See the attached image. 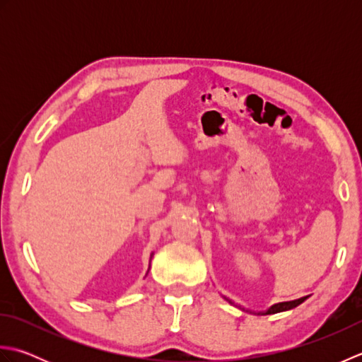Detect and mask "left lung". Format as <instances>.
<instances>
[{
  "label": "left lung",
  "mask_w": 362,
  "mask_h": 362,
  "mask_svg": "<svg viewBox=\"0 0 362 362\" xmlns=\"http://www.w3.org/2000/svg\"><path fill=\"white\" fill-rule=\"evenodd\" d=\"M308 298V297H302V298H297V300H291V302H281V303H275V305H272L271 308H269L266 313H263V314H275V313H281V311H288V310H292V308H296V306H298L300 303H303L305 300ZM226 300L228 303H232V305H235L232 300L230 298H227L226 297Z\"/></svg>",
  "instance_id": "8db88e82"
}]
</instances>
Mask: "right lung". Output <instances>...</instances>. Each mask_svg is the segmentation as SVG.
<instances>
[{
  "label": "right lung",
  "mask_w": 362,
  "mask_h": 362,
  "mask_svg": "<svg viewBox=\"0 0 362 362\" xmlns=\"http://www.w3.org/2000/svg\"><path fill=\"white\" fill-rule=\"evenodd\" d=\"M151 259H152V255H151ZM149 267H151V264H149Z\"/></svg>",
  "instance_id": "1"
}]
</instances>
